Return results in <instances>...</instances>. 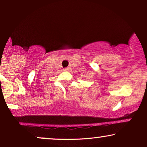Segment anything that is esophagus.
<instances>
[{
    "mask_svg": "<svg viewBox=\"0 0 147 147\" xmlns=\"http://www.w3.org/2000/svg\"><path fill=\"white\" fill-rule=\"evenodd\" d=\"M63 70H64V71L68 72V71H69V70H70V68H65L63 69Z\"/></svg>",
    "mask_w": 147,
    "mask_h": 147,
    "instance_id": "1",
    "label": "esophagus"
}]
</instances>
